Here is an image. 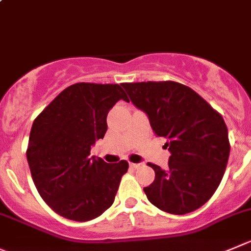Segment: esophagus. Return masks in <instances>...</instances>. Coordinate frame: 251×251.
Wrapping results in <instances>:
<instances>
[{
	"instance_id": "1",
	"label": "esophagus",
	"mask_w": 251,
	"mask_h": 251,
	"mask_svg": "<svg viewBox=\"0 0 251 251\" xmlns=\"http://www.w3.org/2000/svg\"><path fill=\"white\" fill-rule=\"evenodd\" d=\"M140 165H142V164H135V163H130V164H129V166H130V168H132V169H138Z\"/></svg>"
}]
</instances>
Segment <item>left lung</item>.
I'll return each mask as SVG.
<instances>
[{
	"instance_id": "1",
	"label": "left lung",
	"mask_w": 251,
	"mask_h": 251,
	"mask_svg": "<svg viewBox=\"0 0 251 251\" xmlns=\"http://www.w3.org/2000/svg\"><path fill=\"white\" fill-rule=\"evenodd\" d=\"M129 99L148 114L171 156L168 169L148 163L155 180L144 187L150 203L170 214L203 206L218 188L230 144L221 113L188 86L175 81L122 83Z\"/></svg>"
}]
</instances>
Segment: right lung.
Wrapping results in <instances>:
<instances>
[{
	"mask_svg": "<svg viewBox=\"0 0 251 251\" xmlns=\"http://www.w3.org/2000/svg\"><path fill=\"white\" fill-rule=\"evenodd\" d=\"M119 100L129 102L117 83H74L33 122L27 148L33 182L45 203L64 218L91 221L113 204L129 165L88 155L106 134L107 114Z\"/></svg>",
	"mask_w": 251,
	"mask_h": 251,
	"instance_id": "1",
	"label": "right lung"
}]
</instances>
